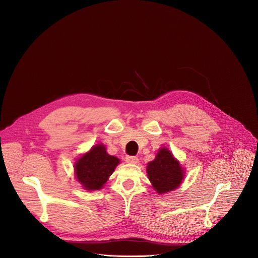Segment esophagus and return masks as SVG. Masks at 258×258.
<instances>
[{"label": "esophagus", "instance_id": "esophagus-1", "mask_svg": "<svg viewBox=\"0 0 258 258\" xmlns=\"http://www.w3.org/2000/svg\"><path fill=\"white\" fill-rule=\"evenodd\" d=\"M125 161L130 164H137L139 162V159L136 156H126Z\"/></svg>", "mask_w": 258, "mask_h": 258}]
</instances>
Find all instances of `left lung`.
<instances>
[{"mask_svg":"<svg viewBox=\"0 0 258 258\" xmlns=\"http://www.w3.org/2000/svg\"><path fill=\"white\" fill-rule=\"evenodd\" d=\"M147 174L158 194L176 189L185 177V172L172 153L164 147L160 148L153 161L147 165Z\"/></svg>","mask_w":258,"mask_h":258,"instance_id":"left-lung-1","label":"left lung"}]
</instances>
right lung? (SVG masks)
<instances>
[{"label":"right lung","mask_w":258,"mask_h":258,"mask_svg":"<svg viewBox=\"0 0 258 258\" xmlns=\"http://www.w3.org/2000/svg\"><path fill=\"white\" fill-rule=\"evenodd\" d=\"M118 164L119 159L109 155L103 144H98L76 162V176L84 189L100 190Z\"/></svg>","instance_id":"add662e5"}]
</instances>
